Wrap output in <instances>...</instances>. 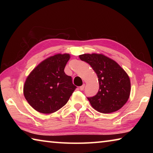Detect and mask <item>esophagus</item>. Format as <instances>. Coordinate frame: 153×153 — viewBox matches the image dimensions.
Listing matches in <instances>:
<instances>
[{
	"mask_svg": "<svg viewBox=\"0 0 153 153\" xmlns=\"http://www.w3.org/2000/svg\"><path fill=\"white\" fill-rule=\"evenodd\" d=\"M84 87H85V84H83L82 86H81L79 87V89H80V90H83L84 89Z\"/></svg>",
	"mask_w": 153,
	"mask_h": 153,
	"instance_id": "1",
	"label": "esophagus"
}]
</instances>
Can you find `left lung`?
<instances>
[{
    "mask_svg": "<svg viewBox=\"0 0 153 153\" xmlns=\"http://www.w3.org/2000/svg\"><path fill=\"white\" fill-rule=\"evenodd\" d=\"M79 57L88 63L98 76V92L88 98L92 107L102 113L120 109L128 101L131 91L130 79L124 69L102 54H83Z\"/></svg>",
    "mask_w": 153,
    "mask_h": 153,
    "instance_id": "1",
    "label": "left lung"
}]
</instances>
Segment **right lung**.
<instances>
[{"label": "right lung", "instance_id": "add662e5", "mask_svg": "<svg viewBox=\"0 0 153 153\" xmlns=\"http://www.w3.org/2000/svg\"><path fill=\"white\" fill-rule=\"evenodd\" d=\"M70 55L56 54L46 59L31 71L24 85V94L38 112H56L68 101L76 88L64 69Z\"/></svg>", "mask_w": 153, "mask_h": 153}]
</instances>
